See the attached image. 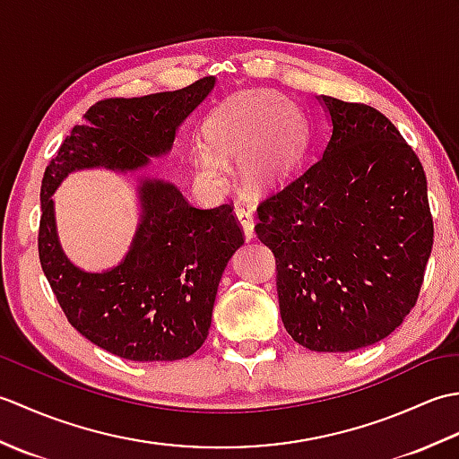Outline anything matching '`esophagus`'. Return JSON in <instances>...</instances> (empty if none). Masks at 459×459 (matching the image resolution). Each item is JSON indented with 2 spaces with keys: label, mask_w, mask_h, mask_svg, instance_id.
I'll use <instances>...</instances> for the list:
<instances>
[{
  "label": "esophagus",
  "mask_w": 459,
  "mask_h": 459,
  "mask_svg": "<svg viewBox=\"0 0 459 459\" xmlns=\"http://www.w3.org/2000/svg\"><path fill=\"white\" fill-rule=\"evenodd\" d=\"M235 212L242 230H245V238L247 240L255 238V209H252V204L238 203L235 207Z\"/></svg>",
  "instance_id": "34e87169"
}]
</instances>
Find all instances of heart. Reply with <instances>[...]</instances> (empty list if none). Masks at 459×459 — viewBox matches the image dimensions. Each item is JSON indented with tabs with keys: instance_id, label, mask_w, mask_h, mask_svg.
I'll list each match as a JSON object with an SVG mask.
<instances>
[{
	"instance_id": "b5f03b06",
	"label": "heart",
	"mask_w": 459,
	"mask_h": 459,
	"mask_svg": "<svg viewBox=\"0 0 459 459\" xmlns=\"http://www.w3.org/2000/svg\"><path fill=\"white\" fill-rule=\"evenodd\" d=\"M203 130L209 148L191 153V169L209 189L227 183L222 160H240V179L250 189L274 187L306 148L304 116L272 91L230 96L207 116Z\"/></svg>"
}]
</instances>
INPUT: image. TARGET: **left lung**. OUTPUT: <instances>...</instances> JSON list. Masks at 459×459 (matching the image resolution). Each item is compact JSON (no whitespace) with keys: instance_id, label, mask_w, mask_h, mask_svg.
I'll use <instances>...</instances> for the list:
<instances>
[{"instance_id":"left-lung-1","label":"left lung","mask_w":459,"mask_h":459,"mask_svg":"<svg viewBox=\"0 0 459 459\" xmlns=\"http://www.w3.org/2000/svg\"><path fill=\"white\" fill-rule=\"evenodd\" d=\"M329 120L319 160L258 207L274 252L284 327L317 353L385 339L411 314L434 242L420 160L367 104L317 96Z\"/></svg>"}]
</instances>
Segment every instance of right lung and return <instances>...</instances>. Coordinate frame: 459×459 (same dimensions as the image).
Masks as SVG:
<instances>
[{"instance_id":"obj_1","label":"right lung","mask_w":459,"mask_h":459,"mask_svg":"<svg viewBox=\"0 0 459 459\" xmlns=\"http://www.w3.org/2000/svg\"><path fill=\"white\" fill-rule=\"evenodd\" d=\"M217 79L140 99L94 104L66 135L41 185L39 258L71 325L130 360H178L209 335L219 281L245 245L230 204L199 209L175 183L138 175V224L126 255L106 270L76 266L63 250L53 195L71 173H135L173 150L175 135Z\"/></svg>"}]
</instances>
